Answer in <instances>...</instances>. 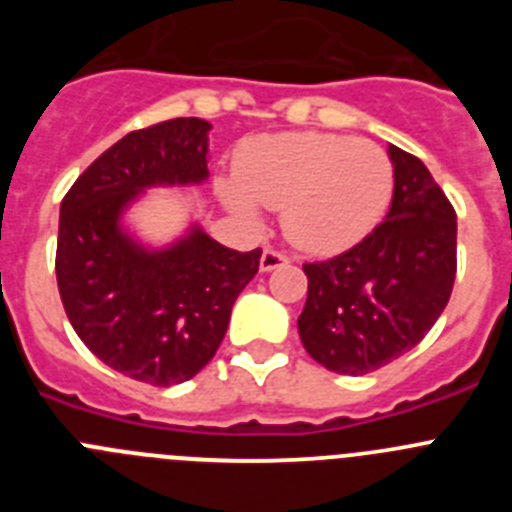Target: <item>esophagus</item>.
Masks as SVG:
<instances>
[{
  "mask_svg": "<svg viewBox=\"0 0 512 512\" xmlns=\"http://www.w3.org/2000/svg\"><path fill=\"white\" fill-rule=\"evenodd\" d=\"M287 256L279 251H274V248H266L264 253H261V271H271V269H279V266L287 264Z\"/></svg>",
  "mask_w": 512,
  "mask_h": 512,
  "instance_id": "34e87169",
  "label": "esophagus"
}]
</instances>
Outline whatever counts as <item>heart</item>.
I'll return each mask as SVG.
<instances>
[{
  "label": "heart",
  "instance_id": "1",
  "mask_svg": "<svg viewBox=\"0 0 512 512\" xmlns=\"http://www.w3.org/2000/svg\"><path fill=\"white\" fill-rule=\"evenodd\" d=\"M392 187V161L377 143L305 130L251 140L217 194L248 223H259V205L284 210L289 241L330 256L377 228Z\"/></svg>",
  "mask_w": 512,
  "mask_h": 512
}]
</instances>
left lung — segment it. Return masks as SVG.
Listing matches in <instances>:
<instances>
[{
  "instance_id": "1",
  "label": "left lung",
  "mask_w": 512,
  "mask_h": 512,
  "mask_svg": "<svg viewBox=\"0 0 512 512\" xmlns=\"http://www.w3.org/2000/svg\"><path fill=\"white\" fill-rule=\"evenodd\" d=\"M395 192L364 241L305 264L302 346L336 374H369L400 359L433 328L456 277V212L420 158L390 146Z\"/></svg>"
}]
</instances>
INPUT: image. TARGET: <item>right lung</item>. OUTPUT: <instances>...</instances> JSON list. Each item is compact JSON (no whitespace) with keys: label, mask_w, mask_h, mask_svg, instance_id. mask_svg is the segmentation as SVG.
<instances>
[{"label":"right lung","mask_w":512,"mask_h":512,"mask_svg":"<svg viewBox=\"0 0 512 512\" xmlns=\"http://www.w3.org/2000/svg\"><path fill=\"white\" fill-rule=\"evenodd\" d=\"M210 128L200 117H176L128 133L61 202L63 310L99 361L153 387L187 382L215 356L235 297L259 271L261 248H225L200 225L151 248L122 223L146 189L207 182Z\"/></svg>","instance_id":"add662e5"}]
</instances>
